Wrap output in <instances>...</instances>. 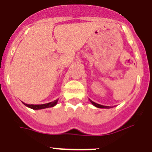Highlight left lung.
<instances>
[{"instance_id":"left-lung-1","label":"left lung","mask_w":152,"mask_h":152,"mask_svg":"<svg viewBox=\"0 0 152 152\" xmlns=\"http://www.w3.org/2000/svg\"><path fill=\"white\" fill-rule=\"evenodd\" d=\"M89 100H90V99H89ZM90 101H91V103H92L93 105L94 106V107H97V108H107V109L110 108V107H107V106H103V105H100V104H98V103H95V102L92 101L91 100H90Z\"/></svg>"}]
</instances>
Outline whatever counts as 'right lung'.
Returning a JSON list of instances; mask_svg holds the SVG:
<instances>
[{"label": "right lung", "instance_id": "1", "mask_svg": "<svg viewBox=\"0 0 152 152\" xmlns=\"http://www.w3.org/2000/svg\"><path fill=\"white\" fill-rule=\"evenodd\" d=\"M58 99L57 100H54V101L50 102V103H44V104H27V103H25L23 102H22L23 103L24 105L26 106L27 107L29 108L33 109V110H42V109H45V108H49V107H53L57 104L58 103Z\"/></svg>", "mask_w": 152, "mask_h": 152}]
</instances>
